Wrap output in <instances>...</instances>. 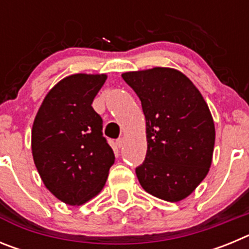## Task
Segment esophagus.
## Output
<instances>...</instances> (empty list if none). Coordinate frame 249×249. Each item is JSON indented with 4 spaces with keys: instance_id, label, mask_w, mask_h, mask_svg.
Segmentation results:
<instances>
[{
    "instance_id": "34e87169",
    "label": "esophagus",
    "mask_w": 249,
    "mask_h": 249,
    "mask_svg": "<svg viewBox=\"0 0 249 249\" xmlns=\"http://www.w3.org/2000/svg\"><path fill=\"white\" fill-rule=\"evenodd\" d=\"M116 143H117V146L120 147V148H121V147H123V144H124V138H123V137L122 138H118Z\"/></svg>"
}]
</instances>
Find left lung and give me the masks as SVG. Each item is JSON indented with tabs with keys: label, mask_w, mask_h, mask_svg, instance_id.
Listing matches in <instances>:
<instances>
[{
	"label": "left lung",
	"mask_w": 249,
	"mask_h": 249,
	"mask_svg": "<svg viewBox=\"0 0 249 249\" xmlns=\"http://www.w3.org/2000/svg\"><path fill=\"white\" fill-rule=\"evenodd\" d=\"M146 117V160L136 168L141 186L167 202L187 198L212 164L215 129L208 105L181 71L153 67L122 73Z\"/></svg>",
	"instance_id": "8db88e82"
}]
</instances>
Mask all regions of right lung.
<instances>
[{
	"mask_svg": "<svg viewBox=\"0 0 249 249\" xmlns=\"http://www.w3.org/2000/svg\"><path fill=\"white\" fill-rule=\"evenodd\" d=\"M107 74L65 77L46 94L32 126L31 147L41 179L52 195L81 206L105 187L114 153L92 108Z\"/></svg>",
	"mask_w": 249,
	"mask_h": 249,
	"instance_id": "1",
	"label": "right lung"
}]
</instances>
